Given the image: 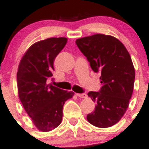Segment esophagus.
<instances>
[{"label":"esophagus","instance_id":"34e87169","mask_svg":"<svg viewBox=\"0 0 149 149\" xmlns=\"http://www.w3.org/2000/svg\"><path fill=\"white\" fill-rule=\"evenodd\" d=\"M76 95H77L78 97H79L81 98H86V95L85 93H81V94H76Z\"/></svg>","mask_w":149,"mask_h":149}]
</instances>
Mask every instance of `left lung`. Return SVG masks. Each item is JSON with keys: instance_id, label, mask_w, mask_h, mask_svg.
<instances>
[{"instance_id": "8db88e82", "label": "left lung", "mask_w": 149, "mask_h": 149, "mask_svg": "<svg viewBox=\"0 0 149 149\" xmlns=\"http://www.w3.org/2000/svg\"><path fill=\"white\" fill-rule=\"evenodd\" d=\"M76 44L92 70L101 75L99 92L88 93L96 105L86 119L97 127L113 126L124 116L132 95L135 73L130 55L120 41L108 35L79 38Z\"/></svg>"}]
</instances>
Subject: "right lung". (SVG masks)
<instances>
[{"label": "right lung", "instance_id": "right-lung-1", "mask_svg": "<svg viewBox=\"0 0 149 149\" xmlns=\"http://www.w3.org/2000/svg\"><path fill=\"white\" fill-rule=\"evenodd\" d=\"M67 43L50 38L35 43L22 58L17 74L20 101L38 130L49 132L60 125L63 108L74 92L47 84L53 76L54 61Z\"/></svg>", "mask_w": 149, "mask_h": 149}]
</instances>
